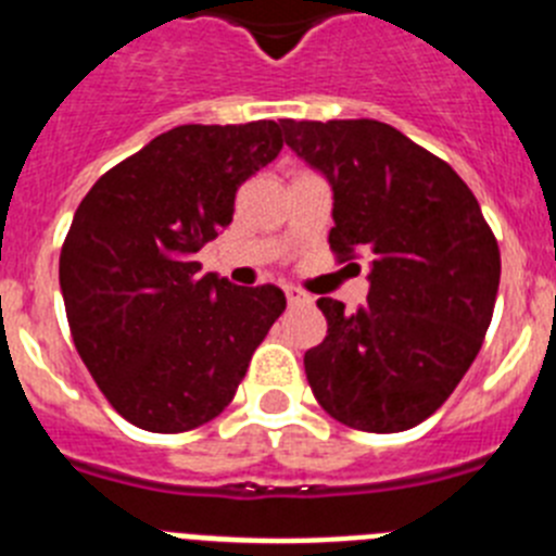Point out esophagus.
I'll return each mask as SVG.
<instances>
[{"instance_id": "obj_1", "label": "esophagus", "mask_w": 556, "mask_h": 556, "mask_svg": "<svg viewBox=\"0 0 556 556\" xmlns=\"http://www.w3.org/2000/svg\"><path fill=\"white\" fill-rule=\"evenodd\" d=\"M287 301L289 306H306V303H312V298L306 292H301L298 287H287Z\"/></svg>"}]
</instances>
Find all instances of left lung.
Segmentation results:
<instances>
[{"instance_id":"obj_1","label":"left lung","mask_w":556,"mask_h":556,"mask_svg":"<svg viewBox=\"0 0 556 556\" xmlns=\"http://www.w3.org/2000/svg\"><path fill=\"white\" fill-rule=\"evenodd\" d=\"M281 130L331 186V250L370 264L365 306L317 301L328 333L303 356L308 387L351 429L424 424L473 365L493 320V230L468 184L384 122L281 119Z\"/></svg>"}]
</instances>
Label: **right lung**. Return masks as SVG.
<instances>
[{
    "label": "right lung",
    "instance_id": "add662e5",
    "mask_svg": "<svg viewBox=\"0 0 556 556\" xmlns=\"http://www.w3.org/2000/svg\"><path fill=\"white\" fill-rule=\"evenodd\" d=\"M278 122L180 125L105 172L61 250L72 339L125 420L178 434L233 401L287 308L275 283L200 273L198 250L233 219L236 189L278 159Z\"/></svg>",
    "mask_w": 556,
    "mask_h": 556
}]
</instances>
